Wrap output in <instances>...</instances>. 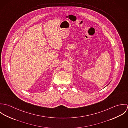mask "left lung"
Returning a JSON list of instances; mask_svg holds the SVG:
<instances>
[{
    "mask_svg": "<svg viewBox=\"0 0 128 128\" xmlns=\"http://www.w3.org/2000/svg\"><path fill=\"white\" fill-rule=\"evenodd\" d=\"M107 86H108V85H107Z\"/></svg>",
    "mask_w": 128,
    "mask_h": 128,
    "instance_id": "1",
    "label": "left lung"
}]
</instances>
